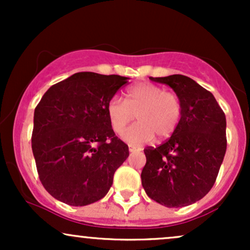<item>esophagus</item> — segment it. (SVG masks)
<instances>
[{
	"mask_svg": "<svg viewBox=\"0 0 250 250\" xmlns=\"http://www.w3.org/2000/svg\"><path fill=\"white\" fill-rule=\"evenodd\" d=\"M137 150H140L139 147H135V146H129V151H130V153H134V151H137Z\"/></svg>",
	"mask_w": 250,
	"mask_h": 250,
	"instance_id": "34e87169",
	"label": "esophagus"
}]
</instances>
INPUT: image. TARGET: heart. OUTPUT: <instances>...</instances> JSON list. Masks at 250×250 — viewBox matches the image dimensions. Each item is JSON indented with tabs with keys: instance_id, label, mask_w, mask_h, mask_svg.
I'll use <instances>...</instances> for the list:
<instances>
[{
	"instance_id": "1",
	"label": "heart",
	"mask_w": 250,
	"mask_h": 250,
	"mask_svg": "<svg viewBox=\"0 0 250 250\" xmlns=\"http://www.w3.org/2000/svg\"><path fill=\"white\" fill-rule=\"evenodd\" d=\"M111 127L121 133L135 119L139 122L123 131L121 137L134 146L150 142L155 136L167 139L179 125L182 104L179 96L153 83H140L129 88L125 101L113 96L107 104Z\"/></svg>"
}]
</instances>
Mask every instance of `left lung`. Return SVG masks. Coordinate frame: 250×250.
Segmentation results:
<instances>
[{
    "mask_svg": "<svg viewBox=\"0 0 250 250\" xmlns=\"http://www.w3.org/2000/svg\"><path fill=\"white\" fill-rule=\"evenodd\" d=\"M179 96L182 115L163 145L146 148L141 180L151 200L168 208L195 203L214 186L227 149L226 115L213 94L190 77H149Z\"/></svg>",
    "mask_w": 250,
    "mask_h": 250,
    "instance_id": "left-lung-1",
    "label": "left lung"
}]
</instances>
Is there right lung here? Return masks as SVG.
I'll use <instances>...</instances> for the list:
<instances>
[{
    "label": "right lung",
    "mask_w": 250,
    "mask_h": 250,
    "mask_svg": "<svg viewBox=\"0 0 250 250\" xmlns=\"http://www.w3.org/2000/svg\"><path fill=\"white\" fill-rule=\"evenodd\" d=\"M129 77L76 73L51 85L34 111L31 148L43 187L82 207L104 197L129 156L107 114L109 100Z\"/></svg>",
    "instance_id": "right-lung-1"
}]
</instances>
